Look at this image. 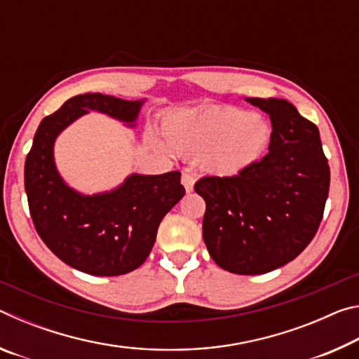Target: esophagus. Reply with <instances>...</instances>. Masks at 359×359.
<instances>
[{
	"label": "esophagus",
	"mask_w": 359,
	"mask_h": 359,
	"mask_svg": "<svg viewBox=\"0 0 359 359\" xmlns=\"http://www.w3.org/2000/svg\"><path fill=\"white\" fill-rule=\"evenodd\" d=\"M182 184H184L187 193L193 191V185H194V177L191 172H184L182 174Z\"/></svg>",
	"instance_id": "esophagus-1"
}]
</instances>
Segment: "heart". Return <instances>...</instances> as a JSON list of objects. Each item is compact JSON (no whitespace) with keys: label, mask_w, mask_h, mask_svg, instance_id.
Returning a JSON list of instances; mask_svg holds the SVG:
<instances>
[{"label":"heart","mask_w":359,"mask_h":359,"mask_svg":"<svg viewBox=\"0 0 359 359\" xmlns=\"http://www.w3.org/2000/svg\"><path fill=\"white\" fill-rule=\"evenodd\" d=\"M165 136L179 155L198 158L205 172L236 177L266 156L272 142V125L264 115L223 106L168 115ZM161 145L156 137H151Z\"/></svg>","instance_id":"1"}]
</instances>
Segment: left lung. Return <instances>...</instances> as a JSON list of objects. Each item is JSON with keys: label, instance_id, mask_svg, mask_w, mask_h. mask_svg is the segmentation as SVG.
<instances>
[{"label": "left lung", "instance_id": "left-lung-1", "mask_svg": "<svg viewBox=\"0 0 359 359\" xmlns=\"http://www.w3.org/2000/svg\"><path fill=\"white\" fill-rule=\"evenodd\" d=\"M271 118L272 142L257 166L236 177L199 179L203 238L212 259L241 276L293 261L313 239L330 193V165L317 125L287 100L245 98Z\"/></svg>", "mask_w": 359, "mask_h": 359}]
</instances>
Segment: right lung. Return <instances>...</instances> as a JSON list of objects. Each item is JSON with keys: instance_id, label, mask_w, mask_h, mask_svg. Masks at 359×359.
<instances>
[{"instance_id": "right-lung-1", "label": "right lung", "mask_w": 359, "mask_h": 359, "mask_svg": "<svg viewBox=\"0 0 359 359\" xmlns=\"http://www.w3.org/2000/svg\"><path fill=\"white\" fill-rule=\"evenodd\" d=\"M145 100L101 93L72 96L41 121L25 161V191L34 228L57 257L92 276L137 269L151 252L158 226L185 194L180 172L131 174L111 191L82 194L60 175L53 145L60 133L90 111L136 126Z\"/></svg>"}]
</instances>
